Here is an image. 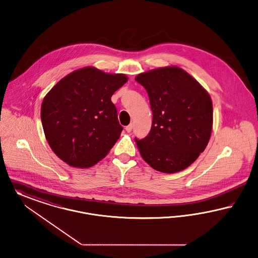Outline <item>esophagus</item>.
Wrapping results in <instances>:
<instances>
[{"mask_svg": "<svg viewBox=\"0 0 258 258\" xmlns=\"http://www.w3.org/2000/svg\"><path fill=\"white\" fill-rule=\"evenodd\" d=\"M132 129H133V124H129L128 126L125 127V130H126L128 133H130V132L132 131Z\"/></svg>", "mask_w": 258, "mask_h": 258, "instance_id": "esophagus-1", "label": "esophagus"}]
</instances>
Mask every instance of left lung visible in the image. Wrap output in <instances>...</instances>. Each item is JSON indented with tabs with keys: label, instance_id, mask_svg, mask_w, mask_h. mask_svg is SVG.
<instances>
[{
	"label": "left lung",
	"instance_id": "8db88e82",
	"mask_svg": "<svg viewBox=\"0 0 258 258\" xmlns=\"http://www.w3.org/2000/svg\"><path fill=\"white\" fill-rule=\"evenodd\" d=\"M135 80L146 88L152 110L149 135L135 139L142 157L162 173L186 169L209 143L211 97L188 73L175 66L151 70Z\"/></svg>",
	"mask_w": 258,
	"mask_h": 258
}]
</instances>
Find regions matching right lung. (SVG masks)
<instances>
[{
    "label": "right lung",
    "instance_id": "obj_1",
    "mask_svg": "<svg viewBox=\"0 0 258 258\" xmlns=\"http://www.w3.org/2000/svg\"><path fill=\"white\" fill-rule=\"evenodd\" d=\"M127 81L123 74L86 67L69 74L45 95L42 128L61 160L89 168L108 154L123 130L110 98Z\"/></svg>",
    "mask_w": 258,
    "mask_h": 258
}]
</instances>
